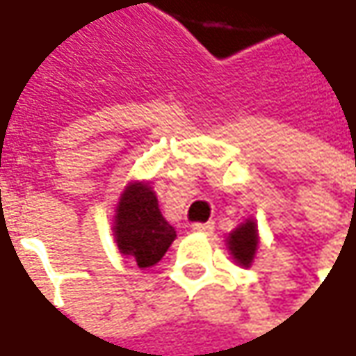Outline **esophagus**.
Here are the masks:
<instances>
[{"instance_id":"obj_1","label":"esophagus","mask_w":356,"mask_h":356,"mask_svg":"<svg viewBox=\"0 0 356 356\" xmlns=\"http://www.w3.org/2000/svg\"><path fill=\"white\" fill-rule=\"evenodd\" d=\"M192 232L210 236V234L213 232V222H206V224H192Z\"/></svg>"}]
</instances>
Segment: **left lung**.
Here are the masks:
<instances>
[{
	"label": "left lung",
	"mask_w": 356,
	"mask_h": 356,
	"mask_svg": "<svg viewBox=\"0 0 356 356\" xmlns=\"http://www.w3.org/2000/svg\"><path fill=\"white\" fill-rule=\"evenodd\" d=\"M226 241L232 259L241 267H252L257 248H259V232H257L255 220L248 218L243 224H239L234 232L227 234Z\"/></svg>",
	"instance_id": "8db88e82"
}]
</instances>
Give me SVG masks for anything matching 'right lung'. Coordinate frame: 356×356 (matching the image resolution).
Listing matches in <instances>:
<instances>
[{
    "mask_svg": "<svg viewBox=\"0 0 356 356\" xmlns=\"http://www.w3.org/2000/svg\"><path fill=\"white\" fill-rule=\"evenodd\" d=\"M113 236L118 252L136 266H156L176 239V229L158 208L156 192L150 182H129L118 198Z\"/></svg>",
    "mask_w": 356,
    "mask_h": 356,
    "instance_id": "add662e5",
    "label": "right lung"
}]
</instances>
